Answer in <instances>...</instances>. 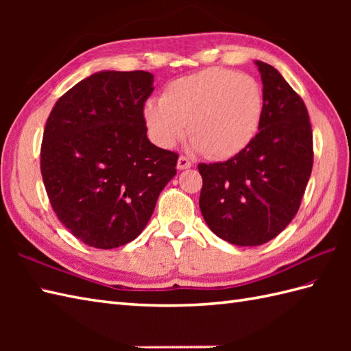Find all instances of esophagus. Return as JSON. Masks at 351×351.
Returning a JSON list of instances; mask_svg holds the SVG:
<instances>
[{"label": "esophagus", "mask_w": 351, "mask_h": 351, "mask_svg": "<svg viewBox=\"0 0 351 351\" xmlns=\"http://www.w3.org/2000/svg\"><path fill=\"white\" fill-rule=\"evenodd\" d=\"M190 167H191V161L187 158V156L181 155L180 158H178V169L185 170V169H190Z\"/></svg>", "instance_id": "esophagus-1"}]
</instances>
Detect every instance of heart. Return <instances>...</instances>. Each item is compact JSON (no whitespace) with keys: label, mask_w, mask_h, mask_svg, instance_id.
<instances>
[{"label":"heart","mask_w":351,"mask_h":351,"mask_svg":"<svg viewBox=\"0 0 351 351\" xmlns=\"http://www.w3.org/2000/svg\"><path fill=\"white\" fill-rule=\"evenodd\" d=\"M263 107L255 78L210 68L170 81L161 101L145 104L143 117L158 146H175L187 125L196 149L208 158L226 160L241 154L256 137Z\"/></svg>","instance_id":"obj_1"}]
</instances>
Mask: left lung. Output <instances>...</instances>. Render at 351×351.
Masks as SVG:
<instances>
[{
    "instance_id": "8db88e82",
    "label": "left lung",
    "mask_w": 351,
    "mask_h": 351,
    "mask_svg": "<svg viewBox=\"0 0 351 351\" xmlns=\"http://www.w3.org/2000/svg\"><path fill=\"white\" fill-rule=\"evenodd\" d=\"M256 66L264 84L256 137L228 161L197 166L204 180L199 206L206 225L235 245H261L289 225L314 162L303 99L273 66Z\"/></svg>"
}]
</instances>
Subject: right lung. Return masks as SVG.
Segmentation results:
<instances>
[{
	"mask_svg": "<svg viewBox=\"0 0 351 351\" xmlns=\"http://www.w3.org/2000/svg\"><path fill=\"white\" fill-rule=\"evenodd\" d=\"M152 84L145 71L93 73L56 102L45 125L40 171L51 206L90 247L137 238L176 175L178 154L146 136Z\"/></svg>",
	"mask_w": 351,
	"mask_h": 351,
	"instance_id": "add662e5",
	"label": "right lung"
}]
</instances>
